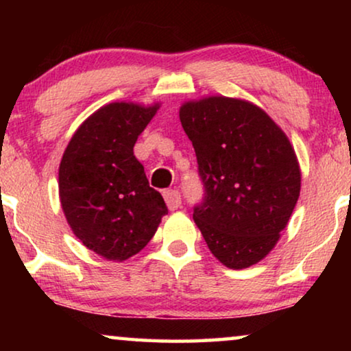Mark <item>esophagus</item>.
<instances>
[{"label": "esophagus", "instance_id": "1", "mask_svg": "<svg viewBox=\"0 0 351 351\" xmlns=\"http://www.w3.org/2000/svg\"><path fill=\"white\" fill-rule=\"evenodd\" d=\"M165 201H166L167 208H169L171 210L179 209L180 204H182L180 193L177 190H167V191H165Z\"/></svg>", "mask_w": 351, "mask_h": 351}]
</instances>
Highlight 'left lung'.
<instances>
[{"instance_id":"1","label":"left lung","mask_w":351,"mask_h":351,"mask_svg":"<svg viewBox=\"0 0 351 351\" xmlns=\"http://www.w3.org/2000/svg\"><path fill=\"white\" fill-rule=\"evenodd\" d=\"M180 123L193 143L203 199L193 219L210 252L233 270L271 251L300 193L294 148L256 105L208 97L180 107Z\"/></svg>"}]
</instances>
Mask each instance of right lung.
Returning a JSON list of instances; mask_svg holds the SVG:
<instances>
[{"mask_svg": "<svg viewBox=\"0 0 351 351\" xmlns=\"http://www.w3.org/2000/svg\"><path fill=\"white\" fill-rule=\"evenodd\" d=\"M158 105H105L81 124L62 156L59 195L66 222L86 247L126 261L147 246L167 206L134 156Z\"/></svg>", "mask_w": 351, "mask_h": 351, "instance_id": "right-lung-1", "label": "right lung"}]
</instances>
